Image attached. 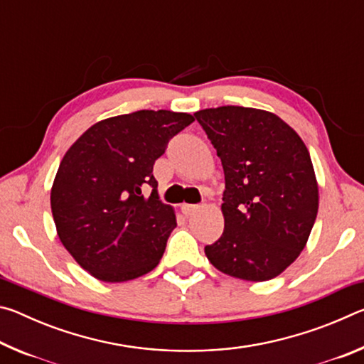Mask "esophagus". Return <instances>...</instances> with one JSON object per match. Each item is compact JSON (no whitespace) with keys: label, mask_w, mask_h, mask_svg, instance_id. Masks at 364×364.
Here are the masks:
<instances>
[{"label":"esophagus","mask_w":364,"mask_h":364,"mask_svg":"<svg viewBox=\"0 0 364 364\" xmlns=\"http://www.w3.org/2000/svg\"><path fill=\"white\" fill-rule=\"evenodd\" d=\"M197 208V205H193V204H183L181 205V212L184 213V215H191L193 213L194 210Z\"/></svg>","instance_id":"obj_1"}]
</instances>
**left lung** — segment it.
<instances>
[{"mask_svg": "<svg viewBox=\"0 0 364 364\" xmlns=\"http://www.w3.org/2000/svg\"><path fill=\"white\" fill-rule=\"evenodd\" d=\"M194 117L225 171V230L205 255L232 278L268 281L304 250L318 213V183L306 146L262 109L221 106Z\"/></svg>", "mask_w": 364, "mask_h": 364, "instance_id": "1", "label": "left lung"}]
</instances>
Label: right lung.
<instances>
[{
    "instance_id": "obj_1",
    "label": "right lung",
    "mask_w": 364,
    "mask_h": 364,
    "mask_svg": "<svg viewBox=\"0 0 364 364\" xmlns=\"http://www.w3.org/2000/svg\"><path fill=\"white\" fill-rule=\"evenodd\" d=\"M193 122L171 110L110 117L65 152L51 189L53 218L60 242L91 276L123 282L159 264L176 218L159 200L152 168Z\"/></svg>"
}]
</instances>
